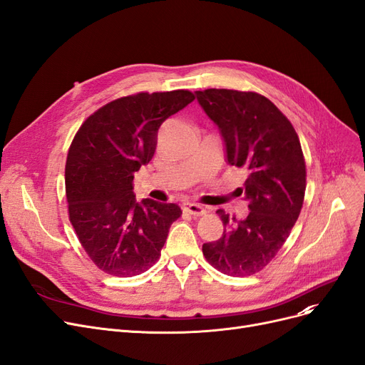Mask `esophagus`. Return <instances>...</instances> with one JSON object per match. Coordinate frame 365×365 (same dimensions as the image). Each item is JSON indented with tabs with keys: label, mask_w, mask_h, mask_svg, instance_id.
<instances>
[{
	"label": "esophagus",
	"mask_w": 365,
	"mask_h": 365,
	"mask_svg": "<svg viewBox=\"0 0 365 365\" xmlns=\"http://www.w3.org/2000/svg\"><path fill=\"white\" fill-rule=\"evenodd\" d=\"M183 210L187 212L190 215H192V217H201V215L206 213V209L201 205H197V203H185Z\"/></svg>",
	"instance_id": "34e87169"
}]
</instances>
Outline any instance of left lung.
Segmentation results:
<instances>
[{
  "label": "left lung",
  "mask_w": 365,
  "mask_h": 365,
  "mask_svg": "<svg viewBox=\"0 0 365 365\" xmlns=\"http://www.w3.org/2000/svg\"><path fill=\"white\" fill-rule=\"evenodd\" d=\"M206 115L218 126L228 165L245 168L250 213L230 218L220 209L222 236L203 244L206 260L220 272L247 277L271 262L298 220L305 194V160L287 117L252 91H195Z\"/></svg>",
  "instance_id": "obj_1"
}]
</instances>
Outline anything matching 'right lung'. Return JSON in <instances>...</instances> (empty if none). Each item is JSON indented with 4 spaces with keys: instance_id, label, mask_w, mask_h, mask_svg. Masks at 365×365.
I'll use <instances>...</instances> for the list:
<instances>
[{
    "instance_id": "right-lung-1",
    "label": "right lung",
    "mask_w": 365,
    "mask_h": 365,
    "mask_svg": "<svg viewBox=\"0 0 365 365\" xmlns=\"http://www.w3.org/2000/svg\"><path fill=\"white\" fill-rule=\"evenodd\" d=\"M194 99L187 90L120 98L76 132L66 160L69 218L81 245L103 272L133 277L158 262L182 210L152 198L137 201L133 173L152 160L160 125Z\"/></svg>"
}]
</instances>
